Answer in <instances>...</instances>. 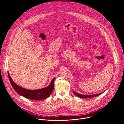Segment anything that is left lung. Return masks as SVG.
<instances>
[{"instance_id":"obj_1","label":"left lung","mask_w":124,"mask_h":124,"mask_svg":"<svg viewBox=\"0 0 124 124\" xmlns=\"http://www.w3.org/2000/svg\"><path fill=\"white\" fill-rule=\"evenodd\" d=\"M73 92H74V93L76 96H77L78 97H79L80 98H82V99H87V98H91V97H95V96L101 95L104 92H101V93H99V94H95V95H82V94H79V93L76 92L74 91H73Z\"/></svg>"}]
</instances>
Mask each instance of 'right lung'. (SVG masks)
Returning a JSON list of instances; mask_svg holds the SVG:
<instances>
[{
  "label": "right lung",
  "mask_w": 124,
  "mask_h": 124,
  "mask_svg": "<svg viewBox=\"0 0 124 124\" xmlns=\"http://www.w3.org/2000/svg\"><path fill=\"white\" fill-rule=\"evenodd\" d=\"M8 76L12 86L15 90L20 95L34 101L42 100L47 98L52 94L54 88V81L55 78L52 80L51 83L46 87L36 90H28L18 86L12 80L8 71Z\"/></svg>",
  "instance_id": "obj_1"
}]
</instances>
